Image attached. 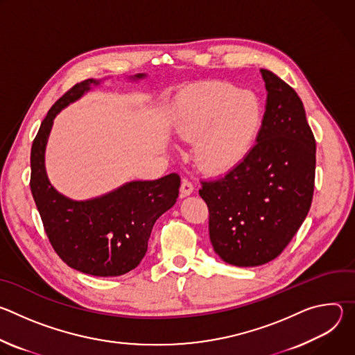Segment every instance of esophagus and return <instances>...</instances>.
I'll use <instances>...</instances> for the list:
<instances>
[{"mask_svg": "<svg viewBox=\"0 0 355 355\" xmlns=\"http://www.w3.org/2000/svg\"><path fill=\"white\" fill-rule=\"evenodd\" d=\"M193 192V184L189 181V180H182V182H181V193L184 195V196H187V195H189V193H192Z\"/></svg>", "mask_w": 355, "mask_h": 355, "instance_id": "1", "label": "esophagus"}]
</instances>
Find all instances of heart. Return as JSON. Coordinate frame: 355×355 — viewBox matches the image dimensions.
Here are the masks:
<instances>
[{
    "label": "heart",
    "mask_w": 355,
    "mask_h": 355,
    "mask_svg": "<svg viewBox=\"0 0 355 355\" xmlns=\"http://www.w3.org/2000/svg\"><path fill=\"white\" fill-rule=\"evenodd\" d=\"M261 119V104L254 92L208 83L181 94L173 123L180 139L200 136L195 157L202 168L223 171L248 155Z\"/></svg>",
    "instance_id": "1"
}]
</instances>
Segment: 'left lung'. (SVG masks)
<instances>
[{
  "instance_id": "8db88e82",
  "label": "left lung",
  "mask_w": 355,
  "mask_h": 355,
  "mask_svg": "<svg viewBox=\"0 0 355 355\" xmlns=\"http://www.w3.org/2000/svg\"><path fill=\"white\" fill-rule=\"evenodd\" d=\"M267 105L248 155L222 177L202 180L216 254L237 267L277 259L305 220L313 198L316 140L295 89L261 69Z\"/></svg>"
}]
</instances>
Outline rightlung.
<instances>
[{"instance_id": "right-lung-1", "label": "right lung", "mask_w": 355, "mask_h": 355, "mask_svg": "<svg viewBox=\"0 0 355 355\" xmlns=\"http://www.w3.org/2000/svg\"><path fill=\"white\" fill-rule=\"evenodd\" d=\"M96 84L94 78L77 83L49 110L32 143L31 191L47 239L69 267L95 277H118L140 264L155 222L175 204L181 180L173 173L155 181H133L85 202L67 199L50 185L44 147L53 119Z\"/></svg>"}]
</instances>
